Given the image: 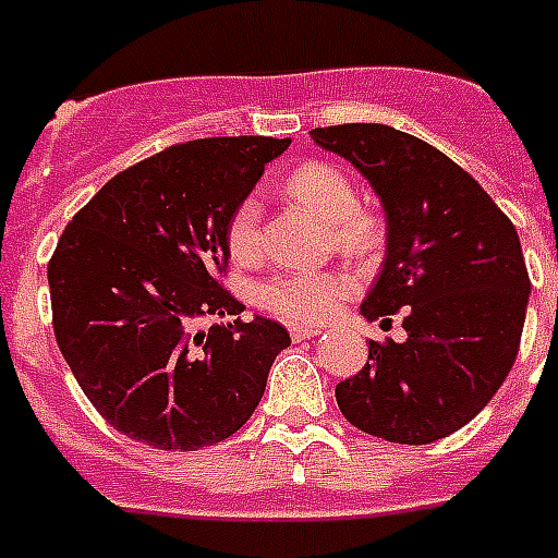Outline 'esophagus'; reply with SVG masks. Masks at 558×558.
I'll use <instances>...</instances> for the list:
<instances>
[{"instance_id": "1", "label": "esophagus", "mask_w": 558, "mask_h": 558, "mask_svg": "<svg viewBox=\"0 0 558 558\" xmlns=\"http://www.w3.org/2000/svg\"><path fill=\"white\" fill-rule=\"evenodd\" d=\"M320 329L318 326H306V324H292L289 326V335H292L294 341H310V338H315Z\"/></svg>"}]
</instances>
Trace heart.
I'll return each instance as SVG.
<instances>
[{
	"label": "heart",
	"mask_w": 558,
	"mask_h": 558,
	"mask_svg": "<svg viewBox=\"0 0 558 558\" xmlns=\"http://www.w3.org/2000/svg\"><path fill=\"white\" fill-rule=\"evenodd\" d=\"M289 197L310 206L329 223L335 243L350 255L366 257L384 243V223L373 208L355 206L350 174L332 162L310 160L294 166L283 180ZM226 248L238 264L260 255V206L252 194L240 197L226 217ZM355 292V278L343 269H287L260 287V303L271 315L292 324H320Z\"/></svg>",
	"instance_id": "1"
}]
</instances>
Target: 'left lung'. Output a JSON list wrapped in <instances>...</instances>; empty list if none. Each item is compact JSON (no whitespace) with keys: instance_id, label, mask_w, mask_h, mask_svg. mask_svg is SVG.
<instances>
[{"instance_id":"obj_1","label":"left lung","mask_w":558,"mask_h":558,"mask_svg":"<svg viewBox=\"0 0 558 558\" xmlns=\"http://www.w3.org/2000/svg\"><path fill=\"white\" fill-rule=\"evenodd\" d=\"M347 157L387 211V260L366 318L404 312L407 341H369L364 369L335 387L343 418L396 444L450 436L505 384L527 312L515 226L459 162L378 122L312 129Z\"/></svg>"}]
</instances>
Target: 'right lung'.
<instances>
[{"label":"right lung","instance_id":"add662e5","mask_svg":"<svg viewBox=\"0 0 558 558\" xmlns=\"http://www.w3.org/2000/svg\"><path fill=\"white\" fill-rule=\"evenodd\" d=\"M289 140L174 143L114 174L48 260L53 335L76 384L122 436L201 450L234 436L260 404L289 332L243 320L226 217ZM206 314L232 325L197 330Z\"/></svg>","mask_w":558,"mask_h":558}]
</instances>
